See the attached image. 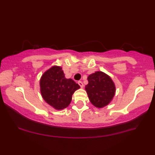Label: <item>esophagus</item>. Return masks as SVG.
<instances>
[{
    "instance_id": "34e87169",
    "label": "esophagus",
    "mask_w": 155,
    "mask_h": 155,
    "mask_svg": "<svg viewBox=\"0 0 155 155\" xmlns=\"http://www.w3.org/2000/svg\"><path fill=\"white\" fill-rule=\"evenodd\" d=\"M78 84H79V85L80 86V87H83V83H82V82H81V81H78Z\"/></svg>"
}]
</instances>
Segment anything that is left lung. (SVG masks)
I'll return each instance as SVG.
<instances>
[{
    "label": "left lung",
    "mask_w": 155,
    "mask_h": 155,
    "mask_svg": "<svg viewBox=\"0 0 155 155\" xmlns=\"http://www.w3.org/2000/svg\"><path fill=\"white\" fill-rule=\"evenodd\" d=\"M87 80L89 83L85 86V90L91 103L97 108L109 104L116 92L111 78L103 72L97 71L89 75Z\"/></svg>",
    "instance_id": "obj_1"
}]
</instances>
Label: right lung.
<instances>
[{"label": "right lung", "instance_id": "1", "mask_svg": "<svg viewBox=\"0 0 155 155\" xmlns=\"http://www.w3.org/2000/svg\"><path fill=\"white\" fill-rule=\"evenodd\" d=\"M80 85L72 79H66L60 66H53L42 75L40 80L41 96L46 103L57 110L70 104L72 95Z\"/></svg>", "mask_w": 155, "mask_h": 155}]
</instances>
